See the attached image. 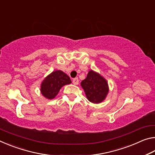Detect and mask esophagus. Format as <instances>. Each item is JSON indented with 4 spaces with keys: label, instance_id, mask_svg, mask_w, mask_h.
<instances>
[{
    "label": "esophagus",
    "instance_id": "esophagus-1",
    "mask_svg": "<svg viewBox=\"0 0 155 155\" xmlns=\"http://www.w3.org/2000/svg\"><path fill=\"white\" fill-rule=\"evenodd\" d=\"M72 83L74 85H78V78H74V79L72 80Z\"/></svg>",
    "mask_w": 155,
    "mask_h": 155
}]
</instances>
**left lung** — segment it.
<instances>
[{
    "mask_svg": "<svg viewBox=\"0 0 155 155\" xmlns=\"http://www.w3.org/2000/svg\"><path fill=\"white\" fill-rule=\"evenodd\" d=\"M86 96L93 103H100L104 101L109 91L106 80L98 73L90 70L87 77L81 83Z\"/></svg>",
    "mask_w": 155,
    "mask_h": 155,
    "instance_id": "1",
    "label": "left lung"
}]
</instances>
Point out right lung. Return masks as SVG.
<instances>
[{
	"instance_id": "right-lung-1",
	"label": "right lung",
	"mask_w": 155,
	"mask_h": 155,
	"mask_svg": "<svg viewBox=\"0 0 155 155\" xmlns=\"http://www.w3.org/2000/svg\"><path fill=\"white\" fill-rule=\"evenodd\" d=\"M70 77L61 70H56L45 78L41 85V93L48 99L55 97L63 86L71 83Z\"/></svg>"
}]
</instances>
